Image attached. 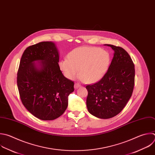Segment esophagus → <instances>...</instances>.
I'll use <instances>...</instances> for the list:
<instances>
[{
  "instance_id": "34e87169",
  "label": "esophagus",
  "mask_w": 155,
  "mask_h": 155,
  "mask_svg": "<svg viewBox=\"0 0 155 155\" xmlns=\"http://www.w3.org/2000/svg\"><path fill=\"white\" fill-rule=\"evenodd\" d=\"M81 86V84H80L79 83H75V84H74V88L76 89H77V88H78L79 87H80Z\"/></svg>"
}]
</instances>
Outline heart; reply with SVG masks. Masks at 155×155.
Instances as JSON below:
<instances>
[{"instance_id": "b5f03b06", "label": "heart", "mask_w": 155, "mask_h": 155, "mask_svg": "<svg viewBox=\"0 0 155 155\" xmlns=\"http://www.w3.org/2000/svg\"><path fill=\"white\" fill-rule=\"evenodd\" d=\"M110 62L107 51L98 47L83 46L74 48L69 53L68 58L60 61L59 68L65 77L74 79L80 75L86 83L100 80L105 74Z\"/></svg>"}]
</instances>
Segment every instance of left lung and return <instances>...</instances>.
<instances>
[{"instance_id":"obj_1","label":"left lung","mask_w":155,"mask_h":155,"mask_svg":"<svg viewBox=\"0 0 155 155\" xmlns=\"http://www.w3.org/2000/svg\"><path fill=\"white\" fill-rule=\"evenodd\" d=\"M114 50L107 73L98 82L86 86V106L90 114L100 119H110L121 112L131 97L135 70L134 63L123 48L105 44Z\"/></svg>"}]
</instances>
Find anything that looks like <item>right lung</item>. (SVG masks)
Returning <instances> with one entry per match:
<instances>
[{
    "instance_id": "1",
    "label": "right lung",
    "mask_w": 155,
    "mask_h": 155,
    "mask_svg": "<svg viewBox=\"0 0 155 155\" xmlns=\"http://www.w3.org/2000/svg\"><path fill=\"white\" fill-rule=\"evenodd\" d=\"M55 44L41 42L27 47L21 59L17 84L22 104L36 117L52 120L61 116L68 105L74 83L59 68Z\"/></svg>"
}]
</instances>
